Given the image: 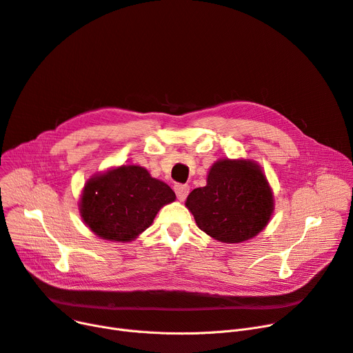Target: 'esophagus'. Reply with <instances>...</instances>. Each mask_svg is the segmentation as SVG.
<instances>
[{"label":"esophagus","instance_id":"obj_1","mask_svg":"<svg viewBox=\"0 0 353 353\" xmlns=\"http://www.w3.org/2000/svg\"><path fill=\"white\" fill-rule=\"evenodd\" d=\"M174 191L176 194V198L179 201H183L190 194V187L188 185H183V183H176V185L174 187Z\"/></svg>","mask_w":353,"mask_h":353}]
</instances>
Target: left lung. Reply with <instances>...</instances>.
<instances>
[{"mask_svg":"<svg viewBox=\"0 0 353 353\" xmlns=\"http://www.w3.org/2000/svg\"><path fill=\"white\" fill-rule=\"evenodd\" d=\"M196 225L223 243L253 239L273 212V195L260 168L250 161L223 159L212 165L207 185L187 198Z\"/></svg>","mask_w":353,"mask_h":353,"instance_id":"left-lung-1","label":"left lung"}]
</instances>
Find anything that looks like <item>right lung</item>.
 Wrapping results in <instances>:
<instances>
[{
    "label": "right lung",
    "instance_id": "obj_1",
    "mask_svg": "<svg viewBox=\"0 0 353 353\" xmlns=\"http://www.w3.org/2000/svg\"><path fill=\"white\" fill-rule=\"evenodd\" d=\"M174 199L175 192L145 168L122 165L86 183L80 211L99 237L130 241L152 224L161 207Z\"/></svg>",
    "mask_w": 353,
    "mask_h": 353
}]
</instances>
